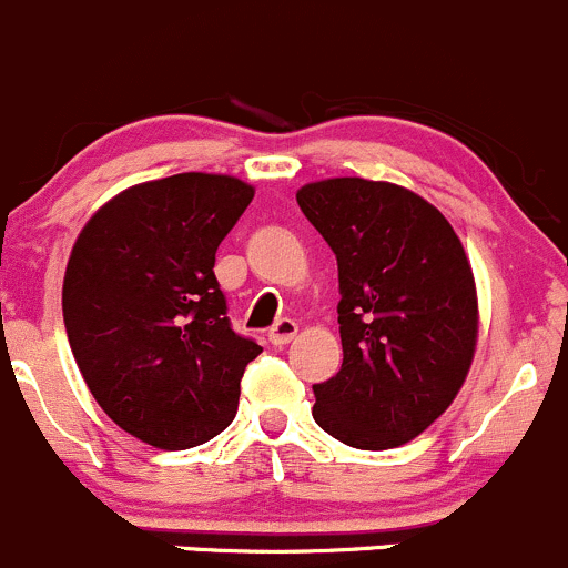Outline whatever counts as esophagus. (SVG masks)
I'll return each instance as SVG.
<instances>
[{
	"instance_id": "34e87169",
	"label": "esophagus",
	"mask_w": 568,
	"mask_h": 568,
	"mask_svg": "<svg viewBox=\"0 0 568 568\" xmlns=\"http://www.w3.org/2000/svg\"><path fill=\"white\" fill-rule=\"evenodd\" d=\"M296 332H300V324H296L294 318H280L277 324L268 329V341H272V346H285V343L294 341Z\"/></svg>"
}]
</instances>
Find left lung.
<instances>
[{"label": "left lung", "mask_w": 568, "mask_h": 568, "mask_svg": "<svg viewBox=\"0 0 568 568\" xmlns=\"http://www.w3.org/2000/svg\"><path fill=\"white\" fill-rule=\"evenodd\" d=\"M296 203L341 283L343 365L313 387V417L352 448H398L454 404L473 365L478 296L459 236L398 183L326 178Z\"/></svg>", "instance_id": "1"}]
</instances>
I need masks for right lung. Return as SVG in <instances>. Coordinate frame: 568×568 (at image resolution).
I'll use <instances>...</instances> for the list:
<instances>
[{"instance_id":"obj_1","label":"right lung","mask_w":568,"mask_h":568,"mask_svg":"<svg viewBox=\"0 0 568 568\" xmlns=\"http://www.w3.org/2000/svg\"><path fill=\"white\" fill-rule=\"evenodd\" d=\"M252 197L233 175L136 183L90 216L68 257L62 318L79 371L101 409L153 448L225 432L263 352L231 329L214 274Z\"/></svg>"}]
</instances>
